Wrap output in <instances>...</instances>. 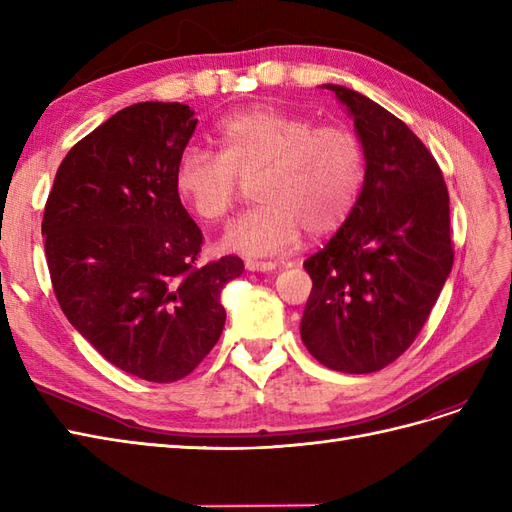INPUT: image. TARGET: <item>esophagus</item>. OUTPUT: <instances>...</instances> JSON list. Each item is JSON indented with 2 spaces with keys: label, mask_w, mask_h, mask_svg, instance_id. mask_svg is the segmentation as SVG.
Returning a JSON list of instances; mask_svg holds the SVG:
<instances>
[{
  "label": "esophagus",
  "mask_w": 512,
  "mask_h": 512,
  "mask_svg": "<svg viewBox=\"0 0 512 512\" xmlns=\"http://www.w3.org/2000/svg\"><path fill=\"white\" fill-rule=\"evenodd\" d=\"M245 269L252 273H271L275 269L273 262H258V260H245Z\"/></svg>",
  "instance_id": "esophagus-1"
}]
</instances>
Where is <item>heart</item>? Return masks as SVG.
Here are the masks:
<instances>
[{
	"mask_svg": "<svg viewBox=\"0 0 512 512\" xmlns=\"http://www.w3.org/2000/svg\"><path fill=\"white\" fill-rule=\"evenodd\" d=\"M218 156L185 147L173 188L205 224L222 222L250 181L254 209L220 241L224 252L271 256L288 250L305 230L327 237L352 215L365 181L361 136L342 123L316 126L307 115L254 104L224 117L213 130Z\"/></svg>",
	"mask_w": 512,
	"mask_h": 512,
	"instance_id": "obj_1",
	"label": "heart"
}]
</instances>
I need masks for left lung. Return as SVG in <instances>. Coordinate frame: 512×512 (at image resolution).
<instances>
[{"instance_id":"left-lung-1","label":"left lung","mask_w":512,"mask_h":512,"mask_svg":"<svg viewBox=\"0 0 512 512\" xmlns=\"http://www.w3.org/2000/svg\"><path fill=\"white\" fill-rule=\"evenodd\" d=\"M324 87L354 119L365 181L346 224L303 262L301 339L322 365L371 374L410 348L453 269L448 190L404 121L359 91Z\"/></svg>"}]
</instances>
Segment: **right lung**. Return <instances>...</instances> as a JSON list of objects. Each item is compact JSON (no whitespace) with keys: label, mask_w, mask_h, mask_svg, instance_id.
<instances>
[{"label":"right lung","mask_w":512,"mask_h":512,"mask_svg":"<svg viewBox=\"0 0 512 512\" xmlns=\"http://www.w3.org/2000/svg\"><path fill=\"white\" fill-rule=\"evenodd\" d=\"M198 119L188 104L138 102L106 119L59 164L42 218L61 312L108 363L175 382L222 335V288L243 273L198 265L203 232L173 188Z\"/></svg>","instance_id":"right-lung-1"}]
</instances>
